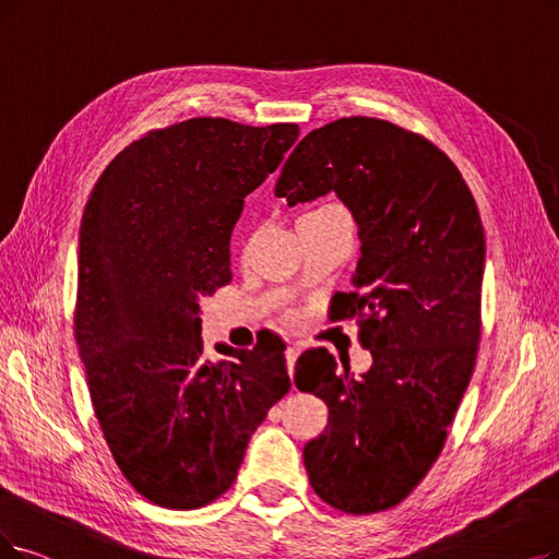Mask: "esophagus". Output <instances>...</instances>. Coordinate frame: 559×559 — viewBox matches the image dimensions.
Wrapping results in <instances>:
<instances>
[{
    "label": "esophagus",
    "mask_w": 559,
    "mask_h": 559,
    "mask_svg": "<svg viewBox=\"0 0 559 559\" xmlns=\"http://www.w3.org/2000/svg\"><path fill=\"white\" fill-rule=\"evenodd\" d=\"M298 355H300V344L288 342V346H286V367H288V373H294V365L298 360Z\"/></svg>",
    "instance_id": "obj_1"
}]
</instances>
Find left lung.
Returning <instances> with one entry per match:
<instances>
[{
  "label": "left lung",
  "instance_id": "1",
  "mask_svg": "<svg viewBox=\"0 0 559 559\" xmlns=\"http://www.w3.org/2000/svg\"><path fill=\"white\" fill-rule=\"evenodd\" d=\"M337 194L362 257L334 321L355 319L371 369L328 348L296 362V388L325 401V431L302 450L317 496L346 513L399 504L431 471L471 383L481 334L484 227L456 165L427 138L383 119L311 130L282 167L288 206Z\"/></svg>",
  "mask_w": 559,
  "mask_h": 559
}]
</instances>
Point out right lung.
Instances as JSON below:
<instances>
[{
  "mask_svg": "<svg viewBox=\"0 0 559 559\" xmlns=\"http://www.w3.org/2000/svg\"><path fill=\"white\" fill-rule=\"evenodd\" d=\"M199 117L151 130L100 174L80 225L75 342L119 471L146 500L199 509L292 388L277 337L206 360L199 300L231 282L245 197L298 140ZM217 348V346H215Z\"/></svg>",
  "mask_w": 559,
  "mask_h": 559,
  "instance_id": "right-lung-1",
  "label": "right lung"
}]
</instances>
